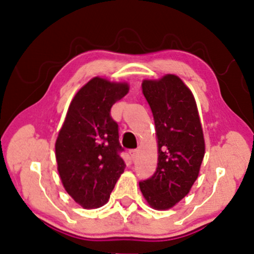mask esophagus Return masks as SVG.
<instances>
[{"instance_id":"obj_1","label":"esophagus","mask_w":254,"mask_h":254,"mask_svg":"<svg viewBox=\"0 0 254 254\" xmlns=\"http://www.w3.org/2000/svg\"><path fill=\"white\" fill-rule=\"evenodd\" d=\"M129 155H130L131 159H136L137 155H138V151L136 150V149H131V150L129 151Z\"/></svg>"}]
</instances>
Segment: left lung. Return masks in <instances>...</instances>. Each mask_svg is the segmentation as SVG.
Instances as JSON below:
<instances>
[{
    "label": "left lung",
    "instance_id": "8db88e82",
    "mask_svg": "<svg viewBox=\"0 0 254 254\" xmlns=\"http://www.w3.org/2000/svg\"><path fill=\"white\" fill-rule=\"evenodd\" d=\"M142 91L154 116L158 142L157 169L140 182L152 208L169 209L189 194L204 156V138L195 99L176 75L145 79Z\"/></svg>",
    "mask_w": 254,
    "mask_h": 254
}]
</instances>
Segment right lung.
<instances>
[{"instance_id":"right-lung-1","label":"right lung","mask_w":254,"mask_h":254,"mask_svg":"<svg viewBox=\"0 0 254 254\" xmlns=\"http://www.w3.org/2000/svg\"><path fill=\"white\" fill-rule=\"evenodd\" d=\"M127 83L95 77L79 89L69 105L55 143L64 187L86 209L109 201L125 170L118 123L111 107L127 95Z\"/></svg>"}]
</instances>
